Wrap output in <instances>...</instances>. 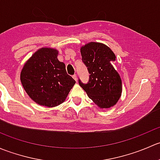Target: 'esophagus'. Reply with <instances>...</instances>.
<instances>
[{
	"label": "esophagus",
	"instance_id": "34e87169",
	"mask_svg": "<svg viewBox=\"0 0 160 160\" xmlns=\"http://www.w3.org/2000/svg\"><path fill=\"white\" fill-rule=\"evenodd\" d=\"M72 77H73V79L76 80V81H77V74H74V75L72 76Z\"/></svg>",
	"mask_w": 160,
	"mask_h": 160
}]
</instances>
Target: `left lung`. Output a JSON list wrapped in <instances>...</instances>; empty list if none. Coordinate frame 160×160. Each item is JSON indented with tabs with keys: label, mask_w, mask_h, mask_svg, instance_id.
Returning a JSON list of instances; mask_svg holds the SVG:
<instances>
[{
	"label": "left lung",
	"mask_w": 160,
	"mask_h": 160,
	"mask_svg": "<svg viewBox=\"0 0 160 160\" xmlns=\"http://www.w3.org/2000/svg\"><path fill=\"white\" fill-rule=\"evenodd\" d=\"M80 53L90 79L87 84L79 80V84L100 108L115 105L122 95V82L113 66L116 59L114 53L106 45L95 42L81 46Z\"/></svg>",
	"instance_id": "1"
}]
</instances>
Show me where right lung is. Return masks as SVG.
I'll use <instances>...</instances> for the list:
<instances>
[{
	"label": "right lung",
	"mask_w": 160,
	"mask_h": 160,
	"mask_svg": "<svg viewBox=\"0 0 160 160\" xmlns=\"http://www.w3.org/2000/svg\"><path fill=\"white\" fill-rule=\"evenodd\" d=\"M58 54V50L53 48H41L27 60L21 71L24 90L39 105H59L76 83L67 74L65 64L59 61Z\"/></svg>",
	"instance_id": "1"
}]
</instances>
